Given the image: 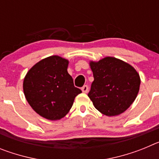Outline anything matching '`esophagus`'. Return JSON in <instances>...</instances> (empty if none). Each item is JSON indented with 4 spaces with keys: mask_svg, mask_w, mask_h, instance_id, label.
<instances>
[{
    "mask_svg": "<svg viewBox=\"0 0 159 159\" xmlns=\"http://www.w3.org/2000/svg\"><path fill=\"white\" fill-rule=\"evenodd\" d=\"M81 90H82V92H84V93H87V92H88V87L87 86V85H84Z\"/></svg>",
    "mask_w": 159,
    "mask_h": 159,
    "instance_id": "esophagus-1",
    "label": "esophagus"
}]
</instances>
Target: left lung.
<instances>
[{
  "label": "left lung",
  "instance_id": "1",
  "mask_svg": "<svg viewBox=\"0 0 159 159\" xmlns=\"http://www.w3.org/2000/svg\"><path fill=\"white\" fill-rule=\"evenodd\" d=\"M93 72L88 97L97 110L107 116H119L133 103L140 87V77L134 67L115 57L91 61Z\"/></svg>",
  "mask_w": 159,
  "mask_h": 159
}]
</instances>
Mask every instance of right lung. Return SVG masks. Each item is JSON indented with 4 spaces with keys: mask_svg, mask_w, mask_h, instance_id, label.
Returning a JSON list of instances; mask_svg holds the SVG:
<instances>
[{
    "mask_svg": "<svg viewBox=\"0 0 159 159\" xmlns=\"http://www.w3.org/2000/svg\"><path fill=\"white\" fill-rule=\"evenodd\" d=\"M68 60L52 56L36 63L24 79L25 98L32 108L49 120H58L68 113L75 96V88L67 72Z\"/></svg>",
    "mask_w": 159,
    "mask_h": 159,
    "instance_id": "obj_1",
    "label": "right lung"
}]
</instances>
